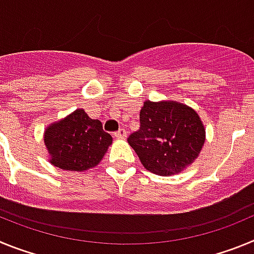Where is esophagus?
I'll return each mask as SVG.
<instances>
[{
	"label": "esophagus",
	"instance_id": "obj_1",
	"mask_svg": "<svg viewBox=\"0 0 254 254\" xmlns=\"http://www.w3.org/2000/svg\"><path fill=\"white\" fill-rule=\"evenodd\" d=\"M114 137L120 138V140H123V138L127 137V132H126V129L121 128L120 131H117L116 133H114Z\"/></svg>",
	"mask_w": 254,
	"mask_h": 254
}]
</instances>
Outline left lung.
<instances>
[{
	"label": "left lung",
	"instance_id": "1",
	"mask_svg": "<svg viewBox=\"0 0 254 254\" xmlns=\"http://www.w3.org/2000/svg\"><path fill=\"white\" fill-rule=\"evenodd\" d=\"M140 129L128 137L143 168L156 176H176L198 158L206 128L193 108L176 100L143 103Z\"/></svg>",
	"mask_w": 254,
	"mask_h": 254
}]
</instances>
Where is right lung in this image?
<instances>
[{
	"label": "right lung",
	"mask_w": 254,
	"mask_h": 254,
	"mask_svg": "<svg viewBox=\"0 0 254 254\" xmlns=\"http://www.w3.org/2000/svg\"><path fill=\"white\" fill-rule=\"evenodd\" d=\"M43 140L49 163L71 172L96 167L113 142L102 122L91 120L82 108L47 126Z\"/></svg>",
	"instance_id": "1"
}]
</instances>
